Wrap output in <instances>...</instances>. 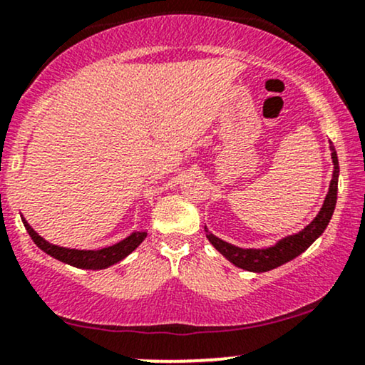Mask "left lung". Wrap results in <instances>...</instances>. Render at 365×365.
<instances>
[{"instance_id": "1", "label": "left lung", "mask_w": 365, "mask_h": 365, "mask_svg": "<svg viewBox=\"0 0 365 365\" xmlns=\"http://www.w3.org/2000/svg\"><path fill=\"white\" fill-rule=\"evenodd\" d=\"M331 158L333 165H335V170H333V178L330 183V190H328L327 199H324V204L322 210L318 212V216L314 217V221L311 222L309 226H306L304 230L297 235L289 236V238H284L279 241L275 247L265 248V250H243L238 247H232V245L226 243V241L216 238L212 232H207V240L214 245V248L217 252H221L231 263H235L240 269L250 270V272H267L272 269H277V267L284 265L285 262H291L292 258L299 257V255L308 250L313 241L322 236V232L327 230L328 222L333 216V210H335L336 205V192H338V173H340V168H338V156L335 151V146L331 144Z\"/></svg>"}]
</instances>
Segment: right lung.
<instances>
[{
	"label": "right lung",
	"instance_id": "add662e5",
	"mask_svg": "<svg viewBox=\"0 0 365 365\" xmlns=\"http://www.w3.org/2000/svg\"><path fill=\"white\" fill-rule=\"evenodd\" d=\"M24 226L27 232L30 235V238L34 240V243L37 245L38 248L43 250L47 255L57 258V260L69 263V265L78 267V269H90V270H98V269H105V267H110L113 263L120 262L122 258H125L127 255L133 253L135 248L143 243V240L146 238L148 232L146 231H135L129 238L122 240L120 243L112 245V247L102 248V250H69V248H61L56 247V245H51L49 241H46L43 238L35 232L27 221L24 219Z\"/></svg>",
	"mask_w": 365,
	"mask_h": 365
}]
</instances>
